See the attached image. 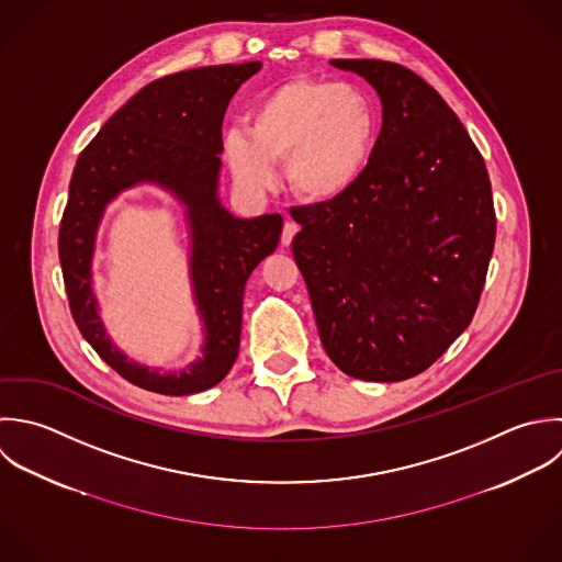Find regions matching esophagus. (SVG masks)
Instances as JSON below:
<instances>
[{"instance_id": "obj_1", "label": "esophagus", "mask_w": 562, "mask_h": 562, "mask_svg": "<svg viewBox=\"0 0 562 562\" xmlns=\"http://www.w3.org/2000/svg\"><path fill=\"white\" fill-rule=\"evenodd\" d=\"M297 232H300V227H297L293 221H286V223H284V229H282V245L289 247V245L293 243V238H295Z\"/></svg>"}]
</instances>
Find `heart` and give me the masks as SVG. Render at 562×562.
Masks as SVG:
<instances>
[{"mask_svg": "<svg viewBox=\"0 0 562 562\" xmlns=\"http://www.w3.org/2000/svg\"><path fill=\"white\" fill-rule=\"evenodd\" d=\"M379 137V113L357 85L295 76L269 89L249 111V126L223 133L234 177L254 190L273 186L276 164L304 201L326 203L366 175Z\"/></svg>", "mask_w": 562, "mask_h": 562, "instance_id": "heart-1", "label": "heart"}]
</instances>
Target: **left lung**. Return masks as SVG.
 Instances as JSON below:
<instances>
[{
    "label": "left lung",
    "instance_id": "1",
    "mask_svg": "<svg viewBox=\"0 0 562 562\" xmlns=\"http://www.w3.org/2000/svg\"><path fill=\"white\" fill-rule=\"evenodd\" d=\"M381 95L383 126L361 181L291 207L293 258L322 346L348 376L412 379L469 328L497 216L482 153L445 98L405 65L335 58Z\"/></svg>",
    "mask_w": 562,
    "mask_h": 562
}]
</instances>
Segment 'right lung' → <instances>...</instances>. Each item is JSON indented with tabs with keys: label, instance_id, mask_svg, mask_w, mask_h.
I'll use <instances>...</instances> for the list:
<instances>
[{
	"label": "right lung",
	"instance_id": "right-lung-1",
	"mask_svg": "<svg viewBox=\"0 0 562 562\" xmlns=\"http://www.w3.org/2000/svg\"><path fill=\"white\" fill-rule=\"evenodd\" d=\"M260 60L212 65L161 76L117 109L82 148L58 227V258L71 317L80 335L128 383L186 396L214 387L238 357L245 284L276 251L280 214L234 218L216 199L223 115L236 89ZM137 180L170 187L188 205L193 227V279L209 328L206 355L181 375L148 373L103 337L88 289L92 236L103 205Z\"/></svg>",
	"mask_w": 562,
	"mask_h": 562
}]
</instances>
